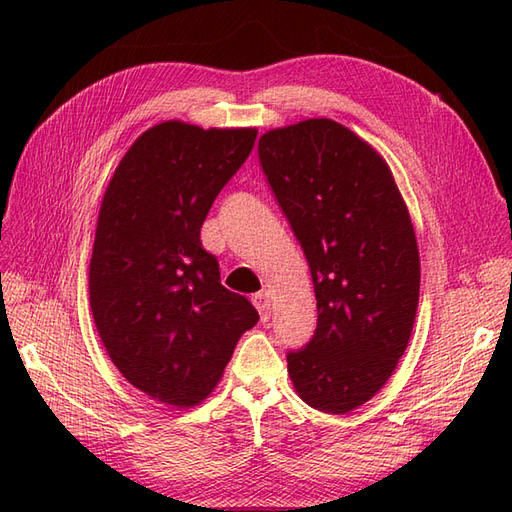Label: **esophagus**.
I'll return each mask as SVG.
<instances>
[{"label": "esophagus", "mask_w": 512, "mask_h": 512, "mask_svg": "<svg viewBox=\"0 0 512 512\" xmlns=\"http://www.w3.org/2000/svg\"><path fill=\"white\" fill-rule=\"evenodd\" d=\"M252 301H254L256 309L260 312V320L267 322L271 318V294L267 290L256 292L254 297H252Z\"/></svg>", "instance_id": "obj_1"}]
</instances>
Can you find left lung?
<instances>
[{"instance_id":"obj_1","label":"left lung","mask_w":512,"mask_h":512,"mask_svg":"<svg viewBox=\"0 0 512 512\" xmlns=\"http://www.w3.org/2000/svg\"><path fill=\"white\" fill-rule=\"evenodd\" d=\"M258 158L316 292L318 327L288 352L307 406L346 414L374 397L406 352L421 260L408 207L380 153L333 119L269 130Z\"/></svg>"}]
</instances>
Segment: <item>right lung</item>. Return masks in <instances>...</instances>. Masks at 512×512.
Returning a JSON list of instances; mask_svg holds the SVG:
<instances>
[{"instance_id": "obj_1", "label": "right lung", "mask_w": 512, "mask_h": 512, "mask_svg": "<svg viewBox=\"0 0 512 512\" xmlns=\"http://www.w3.org/2000/svg\"><path fill=\"white\" fill-rule=\"evenodd\" d=\"M256 128L164 121L136 138L106 185L89 262V303L123 378L173 408L222 380L254 305L220 282L200 243L215 196L250 156Z\"/></svg>"}]
</instances>
